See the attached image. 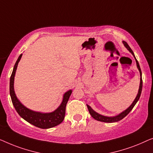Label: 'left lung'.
Listing matches in <instances>:
<instances>
[{
  "mask_svg": "<svg viewBox=\"0 0 153 153\" xmlns=\"http://www.w3.org/2000/svg\"><path fill=\"white\" fill-rule=\"evenodd\" d=\"M123 43L124 46H126V48L128 49V50L130 51V52L132 53V55L134 56L135 60H136V63H137V68H138V69L139 71V73H140V76H141V78H140V85H139V91H138V94H137V97L135 98L134 100L133 101V102L132 103V105H130V107H128V109H126V110L123 111L120 114H119V115L116 116V117H105V116H102L100 114H98L97 112H96L93 109L91 108V107L89 106V105H87V108L89 109V111L90 113V114L92 117L94 118V119L98 120V121H101V122H105V123H114V122H118L121 119H123L124 117H126L127 115L130 112V111L132 110L133 109V107H134V105H136V103L137 102V101L139 100V98H140V96H141V91H142V85H143V82H142V77H141V68H140V66H139V64L138 61H137L136 57H135L134 53H133V51H132V49L130 48V47L128 46V44H127L126 42H123Z\"/></svg>",
  "mask_w": 153,
  "mask_h": 153,
  "instance_id": "1",
  "label": "left lung"
}]
</instances>
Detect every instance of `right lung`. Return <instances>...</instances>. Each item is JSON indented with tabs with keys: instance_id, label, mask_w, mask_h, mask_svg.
<instances>
[{
	"instance_id": "obj_1",
	"label": "right lung",
	"mask_w": 153,
	"mask_h": 153,
	"mask_svg": "<svg viewBox=\"0 0 153 153\" xmlns=\"http://www.w3.org/2000/svg\"><path fill=\"white\" fill-rule=\"evenodd\" d=\"M21 57H22V54L19 55L18 59L16 60L14 68H13L11 77H10V96H11L12 104L19 116L30 124L42 129L53 128V127L57 126V125L60 124L63 121L64 117H65L66 106L71 94L72 93V90H69V91H66L64 94L63 100H62L61 105L53 112L41 113L32 111L30 109H27L24 105L21 104L19 99L16 98L14 89L15 74H16L17 66H18V64L20 61Z\"/></svg>"
}]
</instances>
